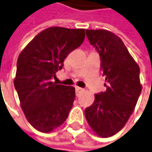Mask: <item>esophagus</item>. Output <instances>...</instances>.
<instances>
[{
	"label": "esophagus",
	"instance_id": "obj_1",
	"mask_svg": "<svg viewBox=\"0 0 152 152\" xmlns=\"http://www.w3.org/2000/svg\"><path fill=\"white\" fill-rule=\"evenodd\" d=\"M83 88H80V87H76V94H78L79 93H81V92H83Z\"/></svg>",
	"mask_w": 152,
	"mask_h": 152
}]
</instances>
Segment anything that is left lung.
I'll use <instances>...</instances> for the list:
<instances>
[{"label": "left lung", "mask_w": 152, "mask_h": 152, "mask_svg": "<svg viewBox=\"0 0 152 152\" xmlns=\"http://www.w3.org/2000/svg\"><path fill=\"white\" fill-rule=\"evenodd\" d=\"M98 51L107 90L94 94V103L85 109V117L94 132L111 137L121 131L133 113L142 87L140 69L121 39L107 30H86Z\"/></svg>", "instance_id": "left-lung-1"}]
</instances>
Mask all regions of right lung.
<instances>
[{
	"label": "right lung",
	"instance_id": "1",
	"mask_svg": "<svg viewBox=\"0 0 152 152\" xmlns=\"http://www.w3.org/2000/svg\"><path fill=\"white\" fill-rule=\"evenodd\" d=\"M84 38V29L49 27L39 32L18 58L14 88L26 120L39 132H50L60 126L72 108L75 88L51 80Z\"/></svg>",
	"mask_w": 152,
	"mask_h": 152
}]
</instances>
